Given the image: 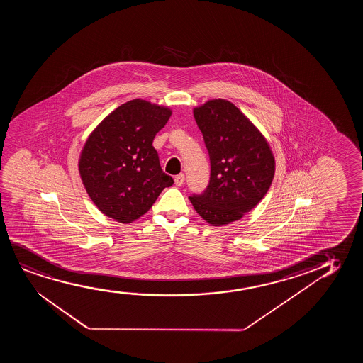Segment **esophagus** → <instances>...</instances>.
<instances>
[{
  "instance_id": "esophagus-1",
  "label": "esophagus",
  "mask_w": 363,
  "mask_h": 363,
  "mask_svg": "<svg viewBox=\"0 0 363 363\" xmlns=\"http://www.w3.org/2000/svg\"><path fill=\"white\" fill-rule=\"evenodd\" d=\"M184 184V174H179L174 177V184L176 186H179V187H181L182 184Z\"/></svg>"
}]
</instances>
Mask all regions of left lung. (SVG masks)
<instances>
[{
	"instance_id": "1",
	"label": "left lung",
	"mask_w": 363,
	"mask_h": 363,
	"mask_svg": "<svg viewBox=\"0 0 363 363\" xmlns=\"http://www.w3.org/2000/svg\"><path fill=\"white\" fill-rule=\"evenodd\" d=\"M211 160L203 194L189 197L196 212L214 227L242 218L263 199L275 174V159L258 128L228 100L194 109Z\"/></svg>"
}]
</instances>
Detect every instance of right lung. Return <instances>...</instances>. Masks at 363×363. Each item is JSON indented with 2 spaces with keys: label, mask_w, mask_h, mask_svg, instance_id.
Listing matches in <instances>:
<instances>
[{
  "label": "right lung",
  "mask_w": 363,
  "mask_h": 363,
  "mask_svg": "<svg viewBox=\"0 0 363 363\" xmlns=\"http://www.w3.org/2000/svg\"><path fill=\"white\" fill-rule=\"evenodd\" d=\"M172 110L147 100H130L111 111L85 141L80 179L106 217L131 223L149 211L162 189L174 184L160 166L155 135Z\"/></svg>",
  "instance_id": "obj_1"
}]
</instances>
